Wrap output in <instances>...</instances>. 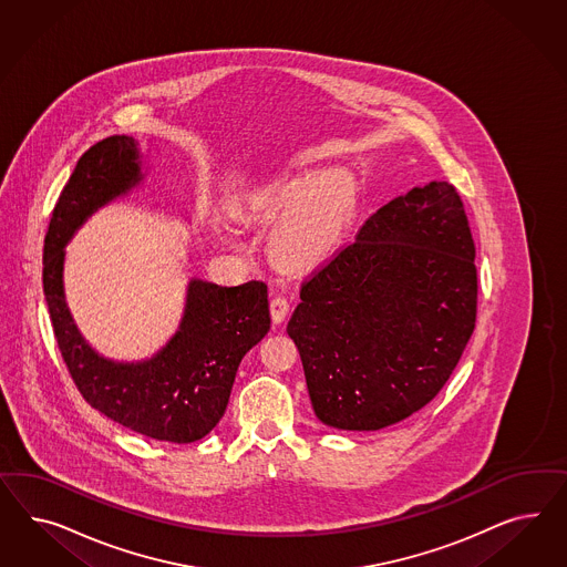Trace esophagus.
Masks as SVG:
<instances>
[{
	"mask_svg": "<svg viewBox=\"0 0 567 567\" xmlns=\"http://www.w3.org/2000/svg\"><path fill=\"white\" fill-rule=\"evenodd\" d=\"M270 313L276 324H280L285 320V316L289 313V299L282 295H276L275 299L270 301Z\"/></svg>",
	"mask_w": 567,
	"mask_h": 567,
	"instance_id": "obj_1",
	"label": "esophagus"
}]
</instances>
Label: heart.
Listing matches in <instances>:
<instances>
[{"instance_id": "b5f03b06", "label": "heart", "mask_w": 567, "mask_h": 567, "mask_svg": "<svg viewBox=\"0 0 567 567\" xmlns=\"http://www.w3.org/2000/svg\"><path fill=\"white\" fill-rule=\"evenodd\" d=\"M355 206V189L349 176L330 172L316 181L295 176L259 190L247 207V218L278 224L272 251L289 268H306L318 261L339 239Z\"/></svg>"}]
</instances>
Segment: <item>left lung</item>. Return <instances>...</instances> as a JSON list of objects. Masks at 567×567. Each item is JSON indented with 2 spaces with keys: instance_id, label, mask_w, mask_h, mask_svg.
Segmentation results:
<instances>
[{
  "instance_id": "8db88e82",
  "label": "left lung",
  "mask_w": 567,
  "mask_h": 567,
  "mask_svg": "<svg viewBox=\"0 0 567 567\" xmlns=\"http://www.w3.org/2000/svg\"><path fill=\"white\" fill-rule=\"evenodd\" d=\"M474 258L460 193L434 181L377 209L303 280L287 332L324 424L384 429L441 393L476 328Z\"/></svg>"
}]
</instances>
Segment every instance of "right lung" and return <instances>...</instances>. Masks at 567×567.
I'll return each mask as SVG.
<instances>
[{"label": "right lung", "instance_id": "right-lung-1", "mask_svg": "<svg viewBox=\"0 0 567 567\" xmlns=\"http://www.w3.org/2000/svg\"><path fill=\"white\" fill-rule=\"evenodd\" d=\"M137 157L135 141L124 135L103 138L81 155L45 235L43 292L62 360L86 403L124 429L185 445L220 422L243 355L270 330L268 287L261 280L237 287L190 280L181 330L155 358L143 363L100 358L79 334L64 301V245L93 209L137 185Z\"/></svg>", "mask_w": 567, "mask_h": 567}]
</instances>
